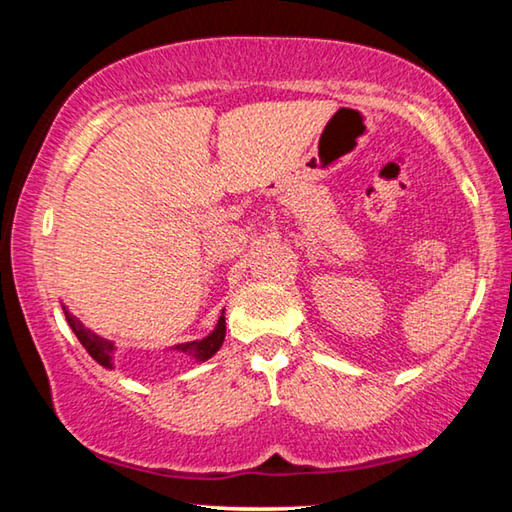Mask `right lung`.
<instances>
[{
	"label": "right lung",
	"instance_id": "add662e5",
	"mask_svg": "<svg viewBox=\"0 0 512 512\" xmlns=\"http://www.w3.org/2000/svg\"><path fill=\"white\" fill-rule=\"evenodd\" d=\"M63 311H65V318H67L69 327H72V332L76 334V339L81 341V345L85 350H88L90 357L97 363H101L103 368H112V357H115V343L103 339V336H99V334H94L92 329L85 327L79 318H76L74 314H69L65 307H63ZM223 339H225V316L221 314L219 323H216V327H214V332L207 334L205 339L180 343L173 350L183 352V354H187V357H192L196 361H207V359H212L216 352H219V348L223 345Z\"/></svg>",
	"mask_w": 512,
	"mask_h": 512
}]
</instances>
